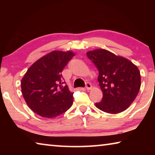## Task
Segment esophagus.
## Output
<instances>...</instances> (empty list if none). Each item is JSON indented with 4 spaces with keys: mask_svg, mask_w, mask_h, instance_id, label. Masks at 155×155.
Instances as JSON below:
<instances>
[{
    "mask_svg": "<svg viewBox=\"0 0 155 155\" xmlns=\"http://www.w3.org/2000/svg\"><path fill=\"white\" fill-rule=\"evenodd\" d=\"M91 87H92V86H91V83H86V86H85V87H86V89H87V90H91Z\"/></svg>",
    "mask_w": 155,
    "mask_h": 155,
    "instance_id": "1",
    "label": "esophagus"
}]
</instances>
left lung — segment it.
Masks as SVG:
<instances>
[{"instance_id":"left-lung-1","label":"left lung","mask_w":155,"mask_h":155,"mask_svg":"<svg viewBox=\"0 0 155 155\" xmlns=\"http://www.w3.org/2000/svg\"><path fill=\"white\" fill-rule=\"evenodd\" d=\"M98 68V81L103 96L96 107L109 114H118L128 108L141 87L138 68L129 60L105 49L87 52Z\"/></svg>"}]
</instances>
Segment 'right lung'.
Returning a JSON list of instances; mask_svg holds the SVG:
<instances>
[{
	"label": "right lung",
	"instance_id": "right-lung-1",
	"mask_svg": "<svg viewBox=\"0 0 155 155\" xmlns=\"http://www.w3.org/2000/svg\"><path fill=\"white\" fill-rule=\"evenodd\" d=\"M72 51H54L31 65L21 81V90L28 107L41 117L52 118L71 107L73 92L62 85L61 72L74 56Z\"/></svg>",
	"mask_w": 155,
	"mask_h": 155
}]
</instances>
